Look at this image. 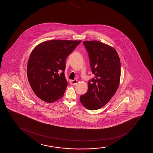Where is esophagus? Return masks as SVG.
Masks as SVG:
<instances>
[{"instance_id": "esophagus-1", "label": "esophagus", "mask_w": 153, "mask_h": 153, "mask_svg": "<svg viewBox=\"0 0 153 153\" xmlns=\"http://www.w3.org/2000/svg\"><path fill=\"white\" fill-rule=\"evenodd\" d=\"M77 83V80L74 79V80H71L70 82V85H75Z\"/></svg>"}]
</instances>
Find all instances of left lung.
Wrapping results in <instances>:
<instances>
[{
	"label": "left lung",
	"instance_id": "1",
	"mask_svg": "<svg viewBox=\"0 0 153 153\" xmlns=\"http://www.w3.org/2000/svg\"><path fill=\"white\" fill-rule=\"evenodd\" d=\"M88 53L90 65L95 75L88 82V91L79 100L91 110L100 109L107 104L120 85V61L116 50L98 41H84Z\"/></svg>",
	"mask_w": 153,
	"mask_h": 153
}]
</instances>
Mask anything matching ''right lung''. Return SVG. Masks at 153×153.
<instances>
[{"mask_svg":"<svg viewBox=\"0 0 153 153\" xmlns=\"http://www.w3.org/2000/svg\"><path fill=\"white\" fill-rule=\"evenodd\" d=\"M81 40H53L37 45L30 55L27 76L36 95L47 102L63 96L68 83L65 78V61Z\"/></svg>","mask_w":153,"mask_h":153,"instance_id":"right-lung-1","label":"right lung"}]
</instances>
